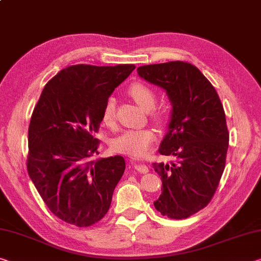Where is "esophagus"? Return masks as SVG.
Returning <instances> with one entry per match:
<instances>
[{"instance_id": "1", "label": "esophagus", "mask_w": 261, "mask_h": 261, "mask_svg": "<svg viewBox=\"0 0 261 261\" xmlns=\"http://www.w3.org/2000/svg\"><path fill=\"white\" fill-rule=\"evenodd\" d=\"M135 164V169L139 173H147L148 172V167L144 164H139V163H134Z\"/></svg>"}]
</instances>
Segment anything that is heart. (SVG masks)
<instances>
[{"instance_id":"heart-1","label":"heart","mask_w":261,"mask_h":261,"mask_svg":"<svg viewBox=\"0 0 261 261\" xmlns=\"http://www.w3.org/2000/svg\"><path fill=\"white\" fill-rule=\"evenodd\" d=\"M127 94L144 109H151V117L156 122H164L168 116V110L163 106H154L156 102L155 90L144 82H134L127 87ZM101 119L107 126H113L116 121V101L109 96L103 105ZM155 140V131L151 127L131 129L123 131L111 142L115 152L140 156L146 153Z\"/></svg>"}]
</instances>
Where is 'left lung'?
I'll use <instances>...</instances> for the list:
<instances>
[{
  "instance_id": "left-lung-1",
  "label": "left lung",
  "mask_w": 261,
  "mask_h": 261,
  "mask_svg": "<svg viewBox=\"0 0 261 261\" xmlns=\"http://www.w3.org/2000/svg\"><path fill=\"white\" fill-rule=\"evenodd\" d=\"M139 76L166 90L173 106L159 153L171 164H153L163 181L154 206L182 220L212 201L225 167L229 131L220 96L200 69L186 61L140 66Z\"/></svg>"
}]
</instances>
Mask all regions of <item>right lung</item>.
Segmentation results:
<instances>
[{
	"instance_id": "obj_1",
	"label": "right lung",
	"mask_w": 261,
	"mask_h": 261,
	"mask_svg": "<svg viewBox=\"0 0 261 261\" xmlns=\"http://www.w3.org/2000/svg\"><path fill=\"white\" fill-rule=\"evenodd\" d=\"M135 65H74L46 85L29 125L27 167L51 213L86 227L108 213L125 169L122 155L93 160L103 105Z\"/></svg>"
}]
</instances>
